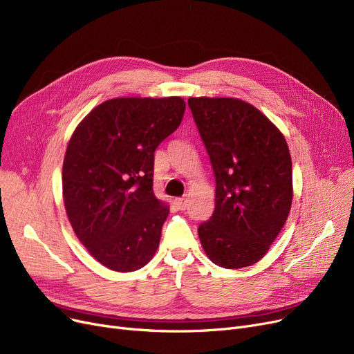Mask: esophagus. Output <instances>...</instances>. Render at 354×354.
<instances>
[{"label": "esophagus", "mask_w": 354, "mask_h": 354, "mask_svg": "<svg viewBox=\"0 0 354 354\" xmlns=\"http://www.w3.org/2000/svg\"><path fill=\"white\" fill-rule=\"evenodd\" d=\"M175 205L178 207V209L185 211V209H187V207H188V201L185 199V198H176L175 199Z\"/></svg>", "instance_id": "1"}]
</instances>
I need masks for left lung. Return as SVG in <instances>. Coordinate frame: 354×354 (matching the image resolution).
Returning a JSON list of instances; mask_svg holds the SVG:
<instances>
[{"mask_svg": "<svg viewBox=\"0 0 354 354\" xmlns=\"http://www.w3.org/2000/svg\"><path fill=\"white\" fill-rule=\"evenodd\" d=\"M215 175V209L198 228L219 267L258 263L283 230L292 202V165L283 133L252 104L235 97H189Z\"/></svg>", "mask_w": 354, "mask_h": 354, "instance_id": "8db88e82", "label": "left lung"}]
</instances>
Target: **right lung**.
<instances>
[{
	"instance_id": "1",
	"label": "right lung",
	"mask_w": 354,
	"mask_h": 354,
	"mask_svg": "<svg viewBox=\"0 0 354 354\" xmlns=\"http://www.w3.org/2000/svg\"><path fill=\"white\" fill-rule=\"evenodd\" d=\"M182 97H116L74 129L63 162V201L74 234L109 270L130 272L153 258L169 214L153 194L159 143L179 127Z\"/></svg>"
}]
</instances>
